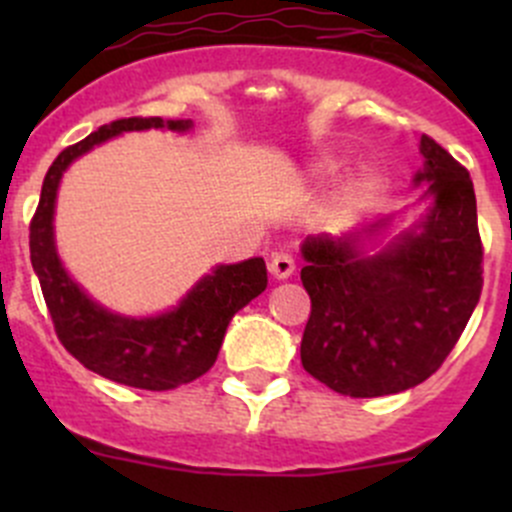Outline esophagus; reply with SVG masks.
I'll list each match as a JSON object with an SVG mask.
<instances>
[{"mask_svg":"<svg viewBox=\"0 0 512 512\" xmlns=\"http://www.w3.org/2000/svg\"><path fill=\"white\" fill-rule=\"evenodd\" d=\"M267 267H270L275 280H287V277L294 272V260L292 255H287V252H275V255L270 257V262H267Z\"/></svg>","mask_w":512,"mask_h":512,"instance_id":"34e87169","label":"esophagus"}]
</instances>
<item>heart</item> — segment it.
I'll return each mask as SVG.
<instances>
[{
  "instance_id": "heart-1",
  "label": "heart",
  "mask_w": 512,
  "mask_h": 512,
  "mask_svg": "<svg viewBox=\"0 0 512 512\" xmlns=\"http://www.w3.org/2000/svg\"><path fill=\"white\" fill-rule=\"evenodd\" d=\"M329 168H332V163L324 165V170H329ZM364 193H366L364 180H352V183H349L342 193V208H354V205L364 198Z\"/></svg>"
}]
</instances>
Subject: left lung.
<instances>
[{"instance_id": "1", "label": "left lung", "mask_w": 512, "mask_h": 512, "mask_svg": "<svg viewBox=\"0 0 512 512\" xmlns=\"http://www.w3.org/2000/svg\"><path fill=\"white\" fill-rule=\"evenodd\" d=\"M416 183L428 180L433 208L418 230L379 255L356 242L312 235L302 245V285L312 312L302 366L352 399L399 394L436 374L461 339L483 289V242L468 170L431 136ZM386 227L376 223L366 235Z\"/></svg>"}]
</instances>
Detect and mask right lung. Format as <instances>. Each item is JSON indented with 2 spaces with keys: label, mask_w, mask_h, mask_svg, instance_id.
I'll return each mask as SVG.
<instances>
[{
  "label": "right lung",
  "mask_w": 512,
  "mask_h": 512,
  "mask_svg": "<svg viewBox=\"0 0 512 512\" xmlns=\"http://www.w3.org/2000/svg\"><path fill=\"white\" fill-rule=\"evenodd\" d=\"M190 121L160 116H131L106 123L84 141L64 148L46 170L41 198L29 223V252L39 277L46 309L54 322V332L64 349L79 359L86 369L118 381L123 386L146 391L178 389L190 384L215 364L223 344L225 329L235 312L265 292L267 267L262 257L220 265L213 275L203 277L193 292L168 314L151 319H126L106 312L91 302L71 282L54 250V200L61 173L74 158L118 136L123 131L168 128L188 131Z\"/></svg>",
  "instance_id": "obj_1"
}]
</instances>
